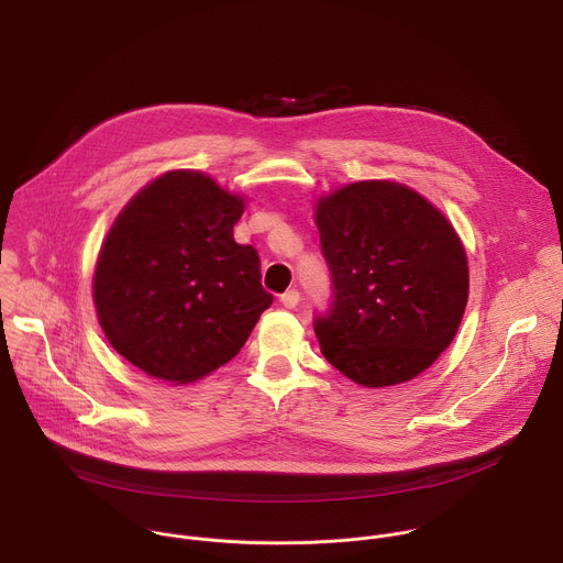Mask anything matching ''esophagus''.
I'll return each mask as SVG.
<instances>
[{
	"label": "esophagus",
	"instance_id": "1",
	"mask_svg": "<svg viewBox=\"0 0 563 563\" xmlns=\"http://www.w3.org/2000/svg\"><path fill=\"white\" fill-rule=\"evenodd\" d=\"M280 302H283L287 309L298 307V302H300V294H298V289H289V291H285V294L280 296Z\"/></svg>",
	"mask_w": 563,
	"mask_h": 563
}]
</instances>
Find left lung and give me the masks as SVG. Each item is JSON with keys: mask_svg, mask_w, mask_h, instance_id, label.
<instances>
[{"mask_svg": "<svg viewBox=\"0 0 563 563\" xmlns=\"http://www.w3.org/2000/svg\"><path fill=\"white\" fill-rule=\"evenodd\" d=\"M334 283L313 320L323 356L365 387L406 383L456 336L467 302V256L452 222L394 180H363L316 202Z\"/></svg>", "mask_w": 563, "mask_h": 563, "instance_id": "obj_1", "label": "left lung"}]
</instances>
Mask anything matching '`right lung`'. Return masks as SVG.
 <instances>
[{
  "label": "right lung",
  "mask_w": 563,
  "mask_h": 563,
  "mask_svg": "<svg viewBox=\"0 0 563 563\" xmlns=\"http://www.w3.org/2000/svg\"><path fill=\"white\" fill-rule=\"evenodd\" d=\"M245 198L202 172L144 185L111 224L93 274L104 336L131 365L176 385L231 361L274 296L261 258L238 245Z\"/></svg>",
  "instance_id": "right-lung-1"
}]
</instances>
